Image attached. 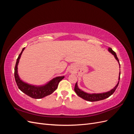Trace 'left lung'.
I'll return each instance as SVG.
<instances>
[{
  "instance_id": "left-lung-1",
  "label": "left lung",
  "mask_w": 134,
  "mask_h": 134,
  "mask_svg": "<svg viewBox=\"0 0 134 134\" xmlns=\"http://www.w3.org/2000/svg\"><path fill=\"white\" fill-rule=\"evenodd\" d=\"M108 51L110 52L111 53L115 56V59H116V60L117 61V62H118V63L119 64L120 68V62H119V59H118V58H117V56L116 55V52L113 51L112 48H110V47L108 48ZM120 78V73H119V82H118V83H117V85L113 89H112L111 91H109L107 92L102 93H92V94H90V93H87L86 92H84L82 90H80V89L78 87L77 82L75 84V88H74V91H75V93H76V94L78 95L79 97H80V98H83L85 100H86L87 101H90V102H95V101H98V100H103V99H104L108 98V97H109V96H111L113 94V93L115 92V91L116 90V88H117V87H118V86H119Z\"/></svg>"
}]
</instances>
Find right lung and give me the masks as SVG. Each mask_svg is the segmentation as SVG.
I'll list each match as a JSON object with an SVG mask.
<instances>
[{
	"label": "right lung",
	"mask_w": 134,
	"mask_h": 134,
	"mask_svg": "<svg viewBox=\"0 0 134 134\" xmlns=\"http://www.w3.org/2000/svg\"><path fill=\"white\" fill-rule=\"evenodd\" d=\"M25 48V47L23 48L21 54L19 55L14 68V78L18 88L27 96L35 99L42 98L52 94L57 89L59 82L64 78V76L56 77L51 80L47 84L41 86H32V85L24 82L20 79L18 75V65L21 55Z\"/></svg>",
	"instance_id": "right-lung-1"
}]
</instances>
